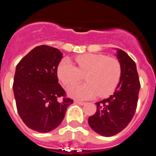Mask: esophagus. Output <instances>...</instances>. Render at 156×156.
Here are the masks:
<instances>
[{
    "mask_svg": "<svg viewBox=\"0 0 156 156\" xmlns=\"http://www.w3.org/2000/svg\"><path fill=\"white\" fill-rule=\"evenodd\" d=\"M76 104H79L80 105H85V102H83V101H74Z\"/></svg>",
    "mask_w": 156,
    "mask_h": 156,
    "instance_id": "obj_1",
    "label": "esophagus"
}]
</instances>
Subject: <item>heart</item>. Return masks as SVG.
I'll use <instances>...</instances> for the list:
<instances>
[{
    "label": "heart",
    "instance_id": "heart-1",
    "mask_svg": "<svg viewBox=\"0 0 156 156\" xmlns=\"http://www.w3.org/2000/svg\"><path fill=\"white\" fill-rule=\"evenodd\" d=\"M77 67L69 58L62 59L57 69V75L63 84L69 85L85 74L87 82L76 83L67 89L70 97L90 99L99 94L105 96L114 90L121 76V66L115 58L99 54H86L75 58Z\"/></svg>",
    "mask_w": 156,
    "mask_h": 156
}]
</instances>
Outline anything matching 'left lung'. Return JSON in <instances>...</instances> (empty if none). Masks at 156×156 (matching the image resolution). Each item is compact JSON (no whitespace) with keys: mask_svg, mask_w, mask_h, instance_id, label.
<instances>
[{"mask_svg":"<svg viewBox=\"0 0 156 156\" xmlns=\"http://www.w3.org/2000/svg\"><path fill=\"white\" fill-rule=\"evenodd\" d=\"M121 76L113 94L96 102L97 112L88 118L90 128L104 137L117 134L131 121L137 108L140 82L137 66L125 51L115 48Z\"/></svg>","mask_w":156,"mask_h":156,"instance_id":"8db88e82","label":"left lung"}]
</instances>
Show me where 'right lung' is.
Here are the masks:
<instances>
[{
	"instance_id": "1",
	"label": "right lung",
	"mask_w": 156,
	"mask_h": 156,
	"mask_svg": "<svg viewBox=\"0 0 156 156\" xmlns=\"http://www.w3.org/2000/svg\"><path fill=\"white\" fill-rule=\"evenodd\" d=\"M62 55L57 48L41 45L16 66L13 91L18 112L25 124L40 133L57 128L73 102L65 98L66 92L58 83L57 69ZM61 97L63 99L59 102Z\"/></svg>"
}]
</instances>
